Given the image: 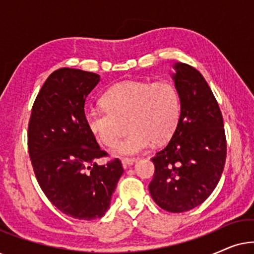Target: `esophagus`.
I'll return each instance as SVG.
<instances>
[{"mask_svg": "<svg viewBox=\"0 0 254 254\" xmlns=\"http://www.w3.org/2000/svg\"><path fill=\"white\" fill-rule=\"evenodd\" d=\"M135 161H136L135 158H123V161L121 162H123L124 168H127V166H129L133 164V163H135Z\"/></svg>", "mask_w": 254, "mask_h": 254, "instance_id": "obj_1", "label": "esophagus"}]
</instances>
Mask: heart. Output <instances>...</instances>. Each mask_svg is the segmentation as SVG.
Wrapping results in <instances>:
<instances>
[{"mask_svg": "<svg viewBox=\"0 0 254 254\" xmlns=\"http://www.w3.org/2000/svg\"><path fill=\"white\" fill-rule=\"evenodd\" d=\"M102 103L105 109L90 110L86 120L100 143L110 148L129 128L114 150L119 156L140 154L151 142H165L178 125L180 97L171 82L118 83L104 93Z\"/></svg>", "mask_w": 254, "mask_h": 254, "instance_id": "b5f03b06", "label": "heart"}]
</instances>
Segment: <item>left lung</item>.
<instances>
[{"mask_svg": "<svg viewBox=\"0 0 254 254\" xmlns=\"http://www.w3.org/2000/svg\"><path fill=\"white\" fill-rule=\"evenodd\" d=\"M175 68L180 117L171 140L151 157L149 192L162 209L183 213L206 201L217 186L227 138L220 106L201 72L187 64Z\"/></svg>", "mask_w": 254, "mask_h": 254, "instance_id": "left-lung-1", "label": "left lung"}]
</instances>
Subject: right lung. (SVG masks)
<instances>
[{
    "mask_svg": "<svg viewBox=\"0 0 254 254\" xmlns=\"http://www.w3.org/2000/svg\"><path fill=\"white\" fill-rule=\"evenodd\" d=\"M99 75L60 68L50 75L34 100L27 148L40 189L52 204L77 220L102 217L124 169L119 158L98 165L100 149L84 113L85 99Z\"/></svg>",
    "mask_w": 254,
    "mask_h": 254,
    "instance_id": "obj_1",
    "label": "right lung"
}]
</instances>
